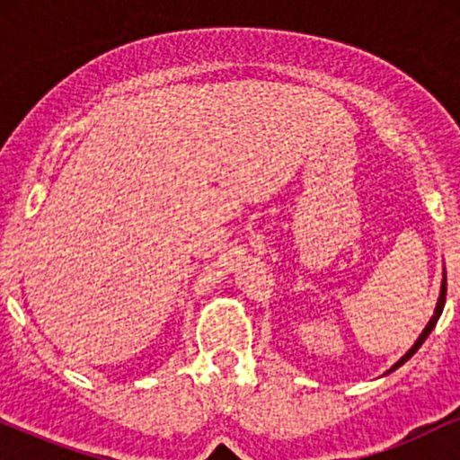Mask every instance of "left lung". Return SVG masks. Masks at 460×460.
Segmentation results:
<instances>
[{
	"label": "left lung",
	"mask_w": 460,
	"mask_h": 460,
	"mask_svg": "<svg viewBox=\"0 0 460 460\" xmlns=\"http://www.w3.org/2000/svg\"><path fill=\"white\" fill-rule=\"evenodd\" d=\"M446 285H447V283H446V277H443V283H441V294H439V300H437V307H435V314H432V318H430V322H429V324H426V329H424V331H421V335H420V337H417V341H415V344H413V346H411V350H409V352H406V355H404L402 358H400V361H398V363H395V366H394L392 369H389V372H394V369H398L400 366H402V363H406V361H409V358H411V357H413L417 350H420V346H421V344H424V341H426V337H429V335H430V331H432V329H435L437 320H439V315H441V311H443V305H446Z\"/></svg>",
	"instance_id": "1"
}]
</instances>
